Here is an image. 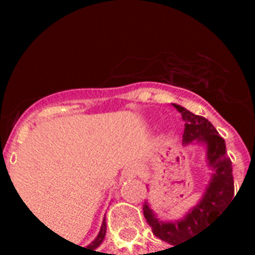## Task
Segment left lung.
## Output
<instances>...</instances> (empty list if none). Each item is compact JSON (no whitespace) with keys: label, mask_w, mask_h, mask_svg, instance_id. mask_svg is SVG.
<instances>
[{"label":"left lung","mask_w":255,"mask_h":255,"mask_svg":"<svg viewBox=\"0 0 255 255\" xmlns=\"http://www.w3.org/2000/svg\"><path fill=\"white\" fill-rule=\"evenodd\" d=\"M173 106L181 114L185 123L182 144H198L205 148L206 164L212 169L209 184L201 200L180 220L164 221L157 218L148 201L144 202V217L153 234L174 248V245L177 246L194 233H198L201 228L209 225L212 218L225 209L234 196V180L232 161L226 156L225 140L218 135L213 124L204 116L194 115L178 104Z\"/></svg>","instance_id":"8db88e82"}]
</instances>
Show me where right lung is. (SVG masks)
Here are the masks:
<instances>
[{
    "instance_id": "right-lung-1",
    "label": "right lung",
    "mask_w": 255,
    "mask_h": 255,
    "mask_svg": "<svg viewBox=\"0 0 255 255\" xmlns=\"http://www.w3.org/2000/svg\"><path fill=\"white\" fill-rule=\"evenodd\" d=\"M106 226H107V224H106V221H103V224H102V228H100L99 234H98L95 240H94V241H92L91 244L87 246V250L95 252L96 248H99V246L102 245V242H103L104 237H106ZM70 242H71V241H70ZM85 249H86V248H85ZM95 253H98V252H95Z\"/></svg>"
}]
</instances>
